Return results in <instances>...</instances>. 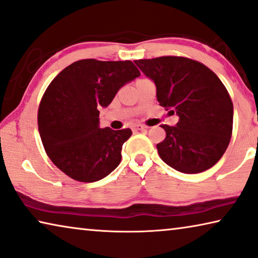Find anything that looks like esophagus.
I'll return each mask as SVG.
<instances>
[{
  "label": "esophagus",
  "mask_w": 258,
  "mask_h": 258,
  "mask_svg": "<svg viewBox=\"0 0 258 258\" xmlns=\"http://www.w3.org/2000/svg\"><path fill=\"white\" fill-rule=\"evenodd\" d=\"M132 131L133 132H138V131H142V130H146L147 127L146 126H144V125H141V124H134V125H132Z\"/></svg>",
  "instance_id": "1"
}]
</instances>
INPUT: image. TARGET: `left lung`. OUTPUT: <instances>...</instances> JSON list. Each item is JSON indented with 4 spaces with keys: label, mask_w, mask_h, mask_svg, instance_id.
Returning a JSON list of instances; mask_svg holds the SVG:
<instances>
[{
    "label": "left lung",
    "mask_w": 258,
    "mask_h": 258,
    "mask_svg": "<svg viewBox=\"0 0 258 258\" xmlns=\"http://www.w3.org/2000/svg\"><path fill=\"white\" fill-rule=\"evenodd\" d=\"M156 85L159 105L179 117L175 126L161 125L166 138L159 157L182 173L203 172L217 163L230 144L233 103L219 78L206 65L186 57L134 60Z\"/></svg>",
    "instance_id": "1"
}]
</instances>
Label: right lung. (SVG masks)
I'll return each mask as SVG.
<instances>
[{
	"label": "right lung",
	"instance_id": "right-lung-1",
	"mask_svg": "<svg viewBox=\"0 0 258 258\" xmlns=\"http://www.w3.org/2000/svg\"><path fill=\"white\" fill-rule=\"evenodd\" d=\"M140 76L131 60L81 59L51 81L40 102L38 126L51 162L81 182L107 177L121 161V148L132 131L101 128L99 109Z\"/></svg>",
	"mask_w": 258,
	"mask_h": 258
}]
</instances>
